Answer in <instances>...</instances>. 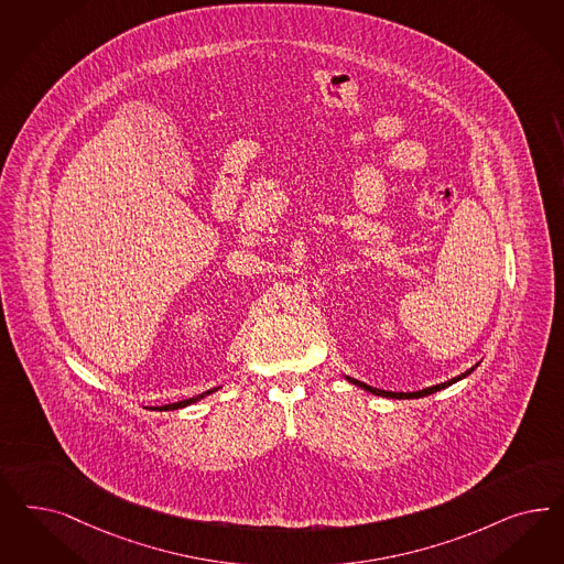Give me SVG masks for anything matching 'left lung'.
<instances>
[{
    "instance_id": "left-lung-1",
    "label": "left lung",
    "mask_w": 564,
    "mask_h": 564,
    "mask_svg": "<svg viewBox=\"0 0 564 564\" xmlns=\"http://www.w3.org/2000/svg\"><path fill=\"white\" fill-rule=\"evenodd\" d=\"M473 369H475V367L467 369L465 373L456 376V378L448 380V382L437 383V386H432V388H423V390H419V392H388V390H380V388L367 386V383L359 382V380H352V378H346V380L350 383H355V386H359V388H364V390L371 392V394H376V397H386V399H421V397H430V394H434L437 390H444V388H448L451 383H455L458 382V380H463V378H467V376L471 373Z\"/></svg>"
}]
</instances>
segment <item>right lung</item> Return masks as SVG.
<instances>
[{"label": "right lung", "mask_w": 564, "mask_h": 564, "mask_svg": "<svg viewBox=\"0 0 564 564\" xmlns=\"http://www.w3.org/2000/svg\"><path fill=\"white\" fill-rule=\"evenodd\" d=\"M216 388H212V390H207V392H203L199 397H193V399L181 400V402H172V404H164L160 411H172V409H182V406H186V404H191V402H197V400L203 399V397H207V394H212Z\"/></svg>", "instance_id": "1"}]
</instances>
